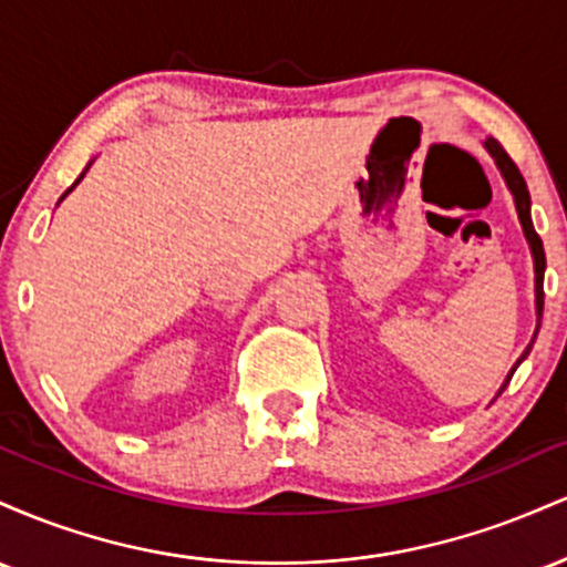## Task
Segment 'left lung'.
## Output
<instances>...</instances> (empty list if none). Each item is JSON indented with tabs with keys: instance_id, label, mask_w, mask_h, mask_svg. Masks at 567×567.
Returning a JSON list of instances; mask_svg holds the SVG:
<instances>
[{
	"instance_id": "8db88e82",
	"label": "left lung",
	"mask_w": 567,
	"mask_h": 567,
	"mask_svg": "<svg viewBox=\"0 0 567 567\" xmlns=\"http://www.w3.org/2000/svg\"><path fill=\"white\" fill-rule=\"evenodd\" d=\"M485 148H487V152H491V157L496 159L498 171H501V175H504L506 186H509V192H512V197H514V205H517L519 224H523L525 239H528L530 252H533V269H536V336H538V328H542V315H544V269H546V256H544V243H542V237H538L536 229H533V220H530V194H528V186H525L523 173L517 171V165H514L509 154L504 152V146H501L498 141L487 138V141H485ZM536 336H533V341H536ZM533 341H530V347L523 351V357H519V360L514 362V368L509 370V375H506V381L501 383L498 394L504 392L506 383L512 381L514 370L519 368V362H523L525 357L530 354Z\"/></svg>"
}]
</instances>
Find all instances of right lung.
<instances>
[{
	"instance_id": "obj_1",
	"label": "right lung",
	"mask_w": 567,
	"mask_h": 567,
	"mask_svg": "<svg viewBox=\"0 0 567 567\" xmlns=\"http://www.w3.org/2000/svg\"><path fill=\"white\" fill-rule=\"evenodd\" d=\"M87 167H90V165H87ZM87 167H84V173H87ZM84 173L80 175V178H76V181H74V186H76V184H80V181L84 178ZM74 186H71V188H74ZM71 188H69V192H71ZM69 192H66V194H69ZM66 194H63V197H66ZM63 197H61V199H63Z\"/></svg>"
}]
</instances>
